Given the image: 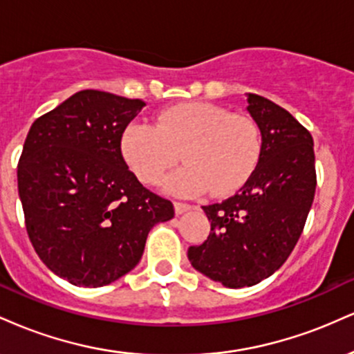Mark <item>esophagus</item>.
I'll return each mask as SVG.
<instances>
[{
  "label": "esophagus",
  "instance_id": "obj_1",
  "mask_svg": "<svg viewBox=\"0 0 354 354\" xmlns=\"http://www.w3.org/2000/svg\"><path fill=\"white\" fill-rule=\"evenodd\" d=\"M193 206L188 205V203H180V201H174V213L180 216V214L186 213V211H189Z\"/></svg>",
  "mask_w": 354,
  "mask_h": 354
}]
</instances>
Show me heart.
Segmentation results:
<instances>
[{"label": "heart", "mask_w": 354, "mask_h": 354, "mask_svg": "<svg viewBox=\"0 0 354 354\" xmlns=\"http://www.w3.org/2000/svg\"><path fill=\"white\" fill-rule=\"evenodd\" d=\"M163 188L176 196H196L211 188L216 196L246 183L261 156V133L254 120L231 115L209 103H183L161 111L156 126L131 123L121 136V153L140 181L154 185L178 161Z\"/></svg>", "instance_id": "heart-1"}]
</instances>
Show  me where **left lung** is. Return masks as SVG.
Returning a JSON list of instances; mask_svg holds the SVG:
<instances>
[{"mask_svg":"<svg viewBox=\"0 0 354 354\" xmlns=\"http://www.w3.org/2000/svg\"><path fill=\"white\" fill-rule=\"evenodd\" d=\"M248 113L261 133V156L234 196L203 206L208 239L191 246V266L226 288L270 278L288 259L316 189L313 138L286 109L248 93Z\"/></svg>","mask_w":354,"mask_h":354,"instance_id":"left-lung-1","label":"left lung"}]
</instances>
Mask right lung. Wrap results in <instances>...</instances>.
Returning a JSON list of instances; mask_svg holds the SVG:
<instances>
[{"label":"right lung","mask_w":354,"mask_h":354,"mask_svg":"<svg viewBox=\"0 0 354 354\" xmlns=\"http://www.w3.org/2000/svg\"><path fill=\"white\" fill-rule=\"evenodd\" d=\"M145 101L83 89L31 124L18 191L35 251L75 286L98 288L140 263L148 233L173 203L128 169L121 136Z\"/></svg>","instance_id":"1"}]
</instances>
